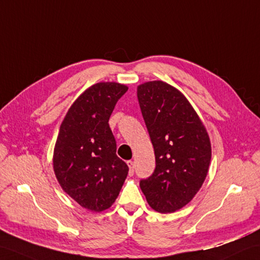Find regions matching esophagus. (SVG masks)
Here are the masks:
<instances>
[{"instance_id": "esophagus-1", "label": "esophagus", "mask_w": 260, "mask_h": 260, "mask_svg": "<svg viewBox=\"0 0 260 260\" xmlns=\"http://www.w3.org/2000/svg\"><path fill=\"white\" fill-rule=\"evenodd\" d=\"M127 165H128V168H129L128 174H129V176H132V175L134 174V167H135L134 161H133V160H128V161H127Z\"/></svg>"}]
</instances>
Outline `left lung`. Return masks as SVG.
<instances>
[{
  "label": "left lung",
  "mask_w": 260,
  "mask_h": 260,
  "mask_svg": "<svg viewBox=\"0 0 260 260\" xmlns=\"http://www.w3.org/2000/svg\"><path fill=\"white\" fill-rule=\"evenodd\" d=\"M137 99L154 146L156 167L140 186L149 206L174 213L188 204L207 176L208 133L183 93L162 81L137 86Z\"/></svg>",
  "instance_id": "obj_1"
}]
</instances>
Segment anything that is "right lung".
<instances>
[{
	"label": "right lung",
	"mask_w": 260,
	"mask_h": 260,
	"mask_svg": "<svg viewBox=\"0 0 260 260\" xmlns=\"http://www.w3.org/2000/svg\"><path fill=\"white\" fill-rule=\"evenodd\" d=\"M128 87L101 82L78 96L66 113L54 147L53 168L63 190L90 212L110 208L128 174L117 157L108 119Z\"/></svg>",
	"instance_id": "obj_1"
}]
</instances>
